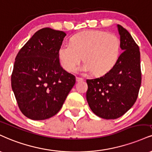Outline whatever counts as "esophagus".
<instances>
[{
	"mask_svg": "<svg viewBox=\"0 0 152 152\" xmlns=\"http://www.w3.org/2000/svg\"><path fill=\"white\" fill-rule=\"evenodd\" d=\"M76 81H77V82H80V81H83V78H80V77H76Z\"/></svg>",
	"mask_w": 152,
	"mask_h": 152,
	"instance_id": "34e87169",
	"label": "esophagus"
}]
</instances>
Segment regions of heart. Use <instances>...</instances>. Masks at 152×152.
Returning <instances> with one entry per match:
<instances>
[{
	"instance_id": "heart-1",
	"label": "heart",
	"mask_w": 152,
	"mask_h": 152,
	"mask_svg": "<svg viewBox=\"0 0 152 152\" xmlns=\"http://www.w3.org/2000/svg\"><path fill=\"white\" fill-rule=\"evenodd\" d=\"M120 54V39L118 35L102 30H88L76 34L71 43L60 46L58 55L60 63L68 72H74L82 60L80 70L105 75L118 62Z\"/></svg>"
}]
</instances>
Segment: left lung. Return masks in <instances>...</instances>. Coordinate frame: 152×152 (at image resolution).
Listing matches in <instances>:
<instances>
[{"instance_id":"left-lung-1","label":"left lung","mask_w":152,"mask_h":152,"mask_svg":"<svg viewBox=\"0 0 152 152\" xmlns=\"http://www.w3.org/2000/svg\"><path fill=\"white\" fill-rule=\"evenodd\" d=\"M118 28L123 52L115 66L103 76L86 80L89 107L106 120L120 118L132 107L142 81L140 48L128 31L120 25Z\"/></svg>"}]
</instances>
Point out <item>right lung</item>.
I'll use <instances>...</instances> for the list:
<instances>
[{
	"instance_id": "add662e5",
	"label": "right lung",
	"mask_w": 152,
	"mask_h": 152,
	"mask_svg": "<svg viewBox=\"0 0 152 152\" xmlns=\"http://www.w3.org/2000/svg\"><path fill=\"white\" fill-rule=\"evenodd\" d=\"M66 35L63 31L41 29L16 56L12 89L22 113L31 120L55 115L76 83L75 76L62 68L58 58Z\"/></svg>"
}]
</instances>
